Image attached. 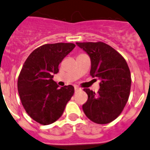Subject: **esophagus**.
I'll use <instances>...</instances> for the list:
<instances>
[{"label":"esophagus","mask_w":150,"mask_h":150,"mask_svg":"<svg viewBox=\"0 0 150 150\" xmlns=\"http://www.w3.org/2000/svg\"><path fill=\"white\" fill-rule=\"evenodd\" d=\"M81 91V88H79V87H75V91Z\"/></svg>","instance_id":"obj_1"}]
</instances>
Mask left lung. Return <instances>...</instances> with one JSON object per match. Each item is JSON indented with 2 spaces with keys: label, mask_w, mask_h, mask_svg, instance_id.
I'll list each match as a JSON object with an SVG mask.
<instances>
[{
  "label": "left lung",
  "mask_w": 150,
  "mask_h": 150,
  "mask_svg": "<svg viewBox=\"0 0 150 150\" xmlns=\"http://www.w3.org/2000/svg\"><path fill=\"white\" fill-rule=\"evenodd\" d=\"M76 44L89 56L90 75L100 81L98 93L88 88V96L82 106L90 120L97 124H108L121 114L131 91V72L125 59L108 44L103 42H84Z\"/></svg>",
  "instance_id": "8db88e82"
}]
</instances>
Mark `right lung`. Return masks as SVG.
I'll return each instance as SVG.
<instances>
[{"mask_svg":"<svg viewBox=\"0 0 150 150\" xmlns=\"http://www.w3.org/2000/svg\"><path fill=\"white\" fill-rule=\"evenodd\" d=\"M75 47L71 43L44 44L31 53L22 68L17 84L21 102L28 115L41 125L58 120L73 95V86L59 88L53 75Z\"/></svg>","mask_w":150,"mask_h":150,"instance_id":"1","label":"right lung"}]
</instances>
